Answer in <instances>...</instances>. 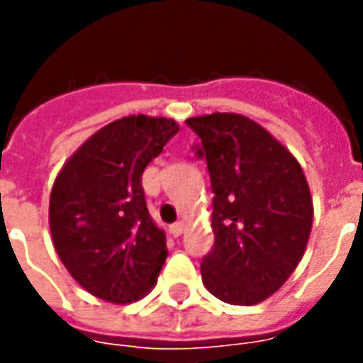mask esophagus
Wrapping results in <instances>:
<instances>
[{"instance_id": "1", "label": "esophagus", "mask_w": 363, "mask_h": 363, "mask_svg": "<svg viewBox=\"0 0 363 363\" xmlns=\"http://www.w3.org/2000/svg\"><path fill=\"white\" fill-rule=\"evenodd\" d=\"M184 229H186L184 221H177V223H173V225H171V233H173L174 237H179L184 233Z\"/></svg>"}]
</instances>
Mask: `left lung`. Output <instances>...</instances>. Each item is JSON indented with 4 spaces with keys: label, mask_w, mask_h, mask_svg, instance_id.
<instances>
[{
    "label": "left lung",
    "mask_w": 363,
    "mask_h": 363,
    "mask_svg": "<svg viewBox=\"0 0 363 363\" xmlns=\"http://www.w3.org/2000/svg\"><path fill=\"white\" fill-rule=\"evenodd\" d=\"M200 138L213 190V249L202 259L208 291L257 305L284 286L311 235L313 200L303 169L268 130L235 112L186 120Z\"/></svg>",
    "instance_id": "8db88e82"
}]
</instances>
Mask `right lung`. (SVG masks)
Wrapping results in <instances>:
<instances>
[{
	"mask_svg": "<svg viewBox=\"0 0 363 363\" xmlns=\"http://www.w3.org/2000/svg\"><path fill=\"white\" fill-rule=\"evenodd\" d=\"M179 132L173 118L134 114L91 135L50 192V233L67 272L91 296L132 303L157 284L165 231L151 220L143 169Z\"/></svg>",
	"mask_w": 363,
	"mask_h": 363,
	"instance_id": "obj_1",
	"label": "right lung"
}]
</instances>
